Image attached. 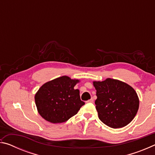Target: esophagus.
<instances>
[{"label": "esophagus", "mask_w": 155, "mask_h": 155, "mask_svg": "<svg viewBox=\"0 0 155 155\" xmlns=\"http://www.w3.org/2000/svg\"><path fill=\"white\" fill-rule=\"evenodd\" d=\"M86 103H94V99L91 98L90 100H89V101H86Z\"/></svg>", "instance_id": "obj_1"}]
</instances>
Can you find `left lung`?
<instances>
[{"instance_id":"1","label":"left lung","mask_w":155,"mask_h":155,"mask_svg":"<svg viewBox=\"0 0 155 155\" xmlns=\"http://www.w3.org/2000/svg\"><path fill=\"white\" fill-rule=\"evenodd\" d=\"M96 90V109L101 122L117 128L132 121L139 109L137 93L129 85L118 80L107 78L94 82Z\"/></svg>"}]
</instances>
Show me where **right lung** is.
Listing matches in <instances>:
<instances>
[{
	"label": "right lung",
	"mask_w": 155,
	"mask_h": 155,
	"mask_svg": "<svg viewBox=\"0 0 155 155\" xmlns=\"http://www.w3.org/2000/svg\"><path fill=\"white\" fill-rule=\"evenodd\" d=\"M78 82L63 76L44 84L35 96L41 116L50 122L61 123L77 114L85 104L81 100L79 90L74 89Z\"/></svg>",
	"instance_id": "add662e5"
}]
</instances>
